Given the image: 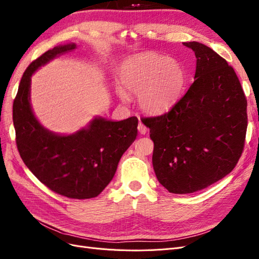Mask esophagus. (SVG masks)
<instances>
[{"label": "esophagus", "instance_id": "esophagus-1", "mask_svg": "<svg viewBox=\"0 0 259 259\" xmlns=\"http://www.w3.org/2000/svg\"><path fill=\"white\" fill-rule=\"evenodd\" d=\"M137 128H138V132L140 133V134H146L147 131H148V128L145 126V124L142 123V122H139Z\"/></svg>", "mask_w": 259, "mask_h": 259}]
</instances>
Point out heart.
<instances>
[{
  "label": "heart",
  "instance_id": "heart-1",
  "mask_svg": "<svg viewBox=\"0 0 259 259\" xmlns=\"http://www.w3.org/2000/svg\"><path fill=\"white\" fill-rule=\"evenodd\" d=\"M186 82V72L178 60L153 52L133 55L117 69V95L123 101L128 100L127 95H138L140 109L151 115L173 109Z\"/></svg>",
  "mask_w": 259,
  "mask_h": 259
}]
</instances>
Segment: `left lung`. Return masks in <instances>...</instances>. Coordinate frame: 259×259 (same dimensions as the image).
I'll list each match as a JSON object with an SVG mask.
<instances>
[{"mask_svg":"<svg viewBox=\"0 0 259 259\" xmlns=\"http://www.w3.org/2000/svg\"><path fill=\"white\" fill-rule=\"evenodd\" d=\"M184 45L197 58L194 82L167 113L143 120L154 144L155 176L176 194L202 190L228 175L247 127V101L233 68L204 44Z\"/></svg>","mask_w":259,"mask_h":259,"instance_id":"left-lung-1","label":"left lung"}]
</instances>
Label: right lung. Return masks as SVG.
<instances>
[{
    "mask_svg": "<svg viewBox=\"0 0 259 259\" xmlns=\"http://www.w3.org/2000/svg\"><path fill=\"white\" fill-rule=\"evenodd\" d=\"M76 49L58 45L31 62L13 105L16 143L22 161L51 190L71 199H91L111 182L123 153L137 136L136 116L122 121L95 116L73 134L54 133L38 122L30 99L31 76L41 67Z\"/></svg>",
    "mask_w": 259,
    "mask_h": 259,
    "instance_id": "add662e5",
    "label": "right lung"
}]
</instances>
